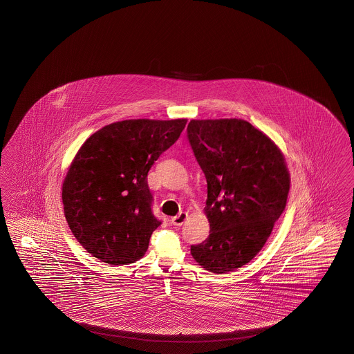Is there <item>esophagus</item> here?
<instances>
[{"instance_id":"1","label":"esophagus","mask_w":354,"mask_h":354,"mask_svg":"<svg viewBox=\"0 0 354 354\" xmlns=\"http://www.w3.org/2000/svg\"><path fill=\"white\" fill-rule=\"evenodd\" d=\"M188 218V214L187 213H180L179 215H176V216H174L171 218V225H182L184 222H185V219Z\"/></svg>"}]
</instances>
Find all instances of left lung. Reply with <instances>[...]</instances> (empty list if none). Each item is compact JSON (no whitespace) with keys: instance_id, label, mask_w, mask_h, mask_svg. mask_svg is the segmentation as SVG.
<instances>
[{"instance_id":"left-lung-1","label":"left lung","mask_w":354,"mask_h":354,"mask_svg":"<svg viewBox=\"0 0 354 354\" xmlns=\"http://www.w3.org/2000/svg\"><path fill=\"white\" fill-rule=\"evenodd\" d=\"M188 140L207 183L209 237L191 247L205 270L225 274L257 256L284 212L290 176L284 154L244 119H192Z\"/></svg>"}]
</instances>
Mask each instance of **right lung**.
<instances>
[{"label":"right lung","instance_id":"1","mask_svg":"<svg viewBox=\"0 0 354 354\" xmlns=\"http://www.w3.org/2000/svg\"><path fill=\"white\" fill-rule=\"evenodd\" d=\"M185 124L187 119L115 122L77 150L62 184L64 216L93 257L119 266L145 254L161 225L151 213L148 171Z\"/></svg>","mask_w":354,"mask_h":354}]
</instances>
